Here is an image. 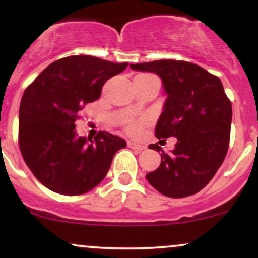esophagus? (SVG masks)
I'll use <instances>...</instances> for the list:
<instances>
[{
  "mask_svg": "<svg viewBox=\"0 0 258 258\" xmlns=\"http://www.w3.org/2000/svg\"><path fill=\"white\" fill-rule=\"evenodd\" d=\"M127 146H128V148H131V149L138 150V152H142V150L146 149V147L142 146V144L135 143V142H128V143H127Z\"/></svg>",
  "mask_w": 258,
  "mask_h": 258,
  "instance_id": "esophagus-1",
  "label": "esophagus"
}]
</instances>
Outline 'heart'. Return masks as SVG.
<instances>
[{
  "label": "heart",
  "instance_id": "obj_1",
  "mask_svg": "<svg viewBox=\"0 0 258 258\" xmlns=\"http://www.w3.org/2000/svg\"><path fill=\"white\" fill-rule=\"evenodd\" d=\"M142 76H149V75H142ZM141 126H142V122H138V121H132V122H130L128 125H127V132L130 133V135H138L139 131H141Z\"/></svg>",
  "mask_w": 258,
  "mask_h": 258
}]
</instances>
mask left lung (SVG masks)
I'll list each match as a JSON object with an SVG mask.
<instances>
[{"mask_svg":"<svg viewBox=\"0 0 258 258\" xmlns=\"http://www.w3.org/2000/svg\"><path fill=\"white\" fill-rule=\"evenodd\" d=\"M130 67L161 79L167 98L155 136L177 138L168 154L150 144V149L161 152V164L147 174L148 182L170 198L198 193L221 167L229 146L232 103L221 80L199 65L182 60L165 59Z\"/></svg>","mask_w":258,"mask_h":258,"instance_id":"8db88e82","label":"left lung"}]
</instances>
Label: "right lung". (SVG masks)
<instances>
[{
  "label": "right lung",
  "mask_w": 258,
  "mask_h": 258,
  "mask_svg": "<svg viewBox=\"0 0 258 258\" xmlns=\"http://www.w3.org/2000/svg\"><path fill=\"white\" fill-rule=\"evenodd\" d=\"M91 55L49 64L26 88L19 108V147L25 164L44 186L63 195L85 194L108 173L125 139L100 131L79 137L75 121L102 87L127 68Z\"/></svg>",
  "instance_id": "add662e5"
}]
</instances>
